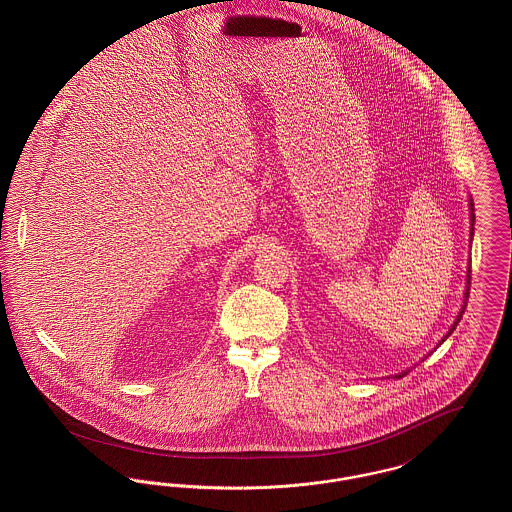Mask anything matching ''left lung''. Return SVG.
Returning <instances> with one entry per match:
<instances>
[{
    "label": "left lung",
    "mask_w": 512,
    "mask_h": 512,
    "mask_svg": "<svg viewBox=\"0 0 512 512\" xmlns=\"http://www.w3.org/2000/svg\"><path fill=\"white\" fill-rule=\"evenodd\" d=\"M470 211H474V203H472V201H470ZM472 224H474V215H472ZM472 232H474V226H472ZM468 286H470V270H468ZM468 288H466V295H464V297H466V299H468ZM463 315H464V307L463 309H461V313H459V317H457V320H455V324H453V326H451V328H449V332H447V336H451V334H453V330H455V328H457V324H459V322H461V318H463ZM447 336H445V338H447ZM445 338H443V340L441 341H445ZM405 374H407V372H403V374H399V376H397V378H401V376H405Z\"/></svg>",
    "instance_id": "obj_1"
}]
</instances>
